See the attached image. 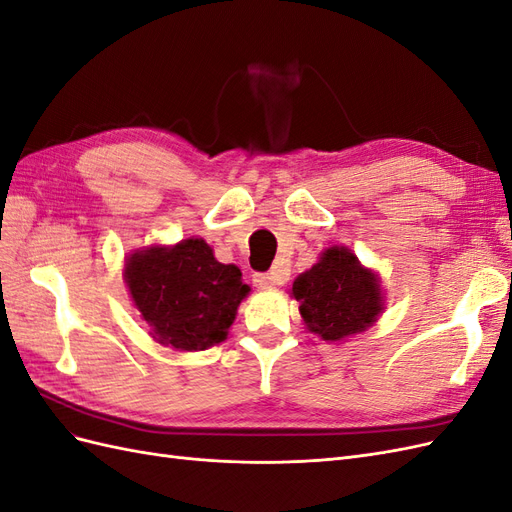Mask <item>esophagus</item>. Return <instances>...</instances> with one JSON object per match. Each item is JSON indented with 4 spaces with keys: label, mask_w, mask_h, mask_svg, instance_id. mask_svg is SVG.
Masks as SVG:
<instances>
[{
    "label": "esophagus",
    "mask_w": 512,
    "mask_h": 512,
    "mask_svg": "<svg viewBox=\"0 0 512 512\" xmlns=\"http://www.w3.org/2000/svg\"><path fill=\"white\" fill-rule=\"evenodd\" d=\"M288 280V269L284 267H275L269 273H254V284L260 288H271V286H280Z\"/></svg>",
    "instance_id": "esophagus-1"
}]
</instances>
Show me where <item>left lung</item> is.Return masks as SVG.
<instances>
[{
    "mask_svg": "<svg viewBox=\"0 0 512 512\" xmlns=\"http://www.w3.org/2000/svg\"><path fill=\"white\" fill-rule=\"evenodd\" d=\"M307 329L324 342L365 331L380 314L378 277L346 247H331L292 284Z\"/></svg>",
    "mask_w": 512,
    "mask_h": 512,
    "instance_id": "left-lung-1",
    "label": "left lung"
}]
</instances>
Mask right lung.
Instances as JSON below:
<instances>
[{
    "instance_id": "obj_1",
    "label": "right lung",
    "mask_w": 512,
    "mask_h": 512,
    "mask_svg": "<svg viewBox=\"0 0 512 512\" xmlns=\"http://www.w3.org/2000/svg\"><path fill=\"white\" fill-rule=\"evenodd\" d=\"M126 282L151 335L188 352L224 342L239 303L250 292L239 267L215 260L203 239L132 254Z\"/></svg>"
}]
</instances>
